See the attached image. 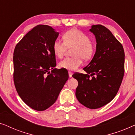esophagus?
Here are the masks:
<instances>
[{"label": "esophagus", "mask_w": 135, "mask_h": 135, "mask_svg": "<svg viewBox=\"0 0 135 135\" xmlns=\"http://www.w3.org/2000/svg\"><path fill=\"white\" fill-rule=\"evenodd\" d=\"M68 73H69V77H72V75H73V73H72L71 71H69L68 72Z\"/></svg>", "instance_id": "obj_1"}]
</instances>
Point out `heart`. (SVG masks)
<instances>
[{
	"mask_svg": "<svg viewBox=\"0 0 135 135\" xmlns=\"http://www.w3.org/2000/svg\"><path fill=\"white\" fill-rule=\"evenodd\" d=\"M64 42L56 39L53 44V51L56 57L63 56L66 47L74 46L73 54L74 56L66 58L59 62V67L69 71H75L82 64V58L89 60L95 53V46L85 33L77 29L66 31L62 36Z\"/></svg>",
	"mask_w": 135,
	"mask_h": 135,
	"instance_id": "1",
	"label": "heart"
}]
</instances>
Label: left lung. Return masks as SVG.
I'll return each mask as SVG.
<instances>
[{
    "label": "left lung",
    "instance_id": "1",
    "mask_svg": "<svg viewBox=\"0 0 135 135\" xmlns=\"http://www.w3.org/2000/svg\"><path fill=\"white\" fill-rule=\"evenodd\" d=\"M97 49L93 59L84 68L86 74L75 73L78 81L75 96L89 109H98L110 102L117 95L124 75L123 46L104 26H91ZM90 74V75L89 74Z\"/></svg>",
    "mask_w": 135,
    "mask_h": 135
}]
</instances>
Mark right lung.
Listing matches in <instances>:
<instances>
[{
	"mask_svg": "<svg viewBox=\"0 0 135 135\" xmlns=\"http://www.w3.org/2000/svg\"><path fill=\"white\" fill-rule=\"evenodd\" d=\"M59 32L47 25H37L16 44L13 53V80L22 100L42 111L53 105L69 78L58 69L53 44Z\"/></svg>",
	"mask_w": 135,
	"mask_h": 135,
	"instance_id": "obj_1",
	"label": "right lung"
}]
</instances>
